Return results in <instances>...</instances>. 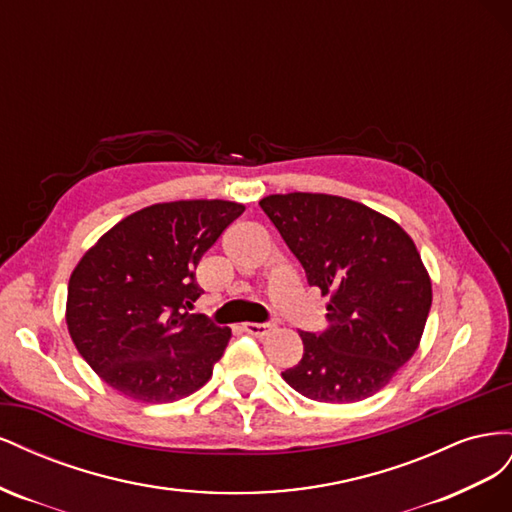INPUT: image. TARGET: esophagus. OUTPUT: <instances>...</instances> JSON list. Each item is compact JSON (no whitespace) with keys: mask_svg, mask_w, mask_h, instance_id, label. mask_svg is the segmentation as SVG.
Here are the masks:
<instances>
[{"mask_svg":"<svg viewBox=\"0 0 512 512\" xmlns=\"http://www.w3.org/2000/svg\"><path fill=\"white\" fill-rule=\"evenodd\" d=\"M275 327L271 322H245L243 324V331L250 333L254 337H267Z\"/></svg>","mask_w":512,"mask_h":512,"instance_id":"obj_1","label":"esophagus"}]
</instances>
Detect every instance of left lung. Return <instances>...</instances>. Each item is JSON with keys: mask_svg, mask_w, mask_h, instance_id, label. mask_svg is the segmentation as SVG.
<instances>
[{"mask_svg": "<svg viewBox=\"0 0 512 512\" xmlns=\"http://www.w3.org/2000/svg\"><path fill=\"white\" fill-rule=\"evenodd\" d=\"M260 207L329 294V327L305 333L303 359L282 371L324 404L367 399L410 361L431 307V280L408 232L386 215L329 194H273Z\"/></svg>", "mask_w": 512, "mask_h": 512, "instance_id": "left-lung-1", "label": "left lung"}]
</instances>
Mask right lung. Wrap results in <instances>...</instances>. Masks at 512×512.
<instances>
[{
  "mask_svg": "<svg viewBox=\"0 0 512 512\" xmlns=\"http://www.w3.org/2000/svg\"><path fill=\"white\" fill-rule=\"evenodd\" d=\"M245 211L228 200H175L128 215L70 275L66 322L76 350L115 391L168 404L207 384L230 329L185 309L196 267Z\"/></svg>",
  "mask_w": 512,
  "mask_h": 512,
  "instance_id": "obj_1",
  "label": "right lung"
}]
</instances>
